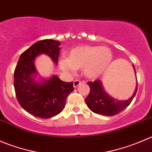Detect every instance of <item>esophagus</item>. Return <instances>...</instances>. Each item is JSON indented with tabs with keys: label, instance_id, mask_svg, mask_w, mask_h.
I'll list each match as a JSON object with an SVG mask.
<instances>
[{
	"label": "esophagus",
	"instance_id": "1",
	"mask_svg": "<svg viewBox=\"0 0 152 152\" xmlns=\"http://www.w3.org/2000/svg\"><path fill=\"white\" fill-rule=\"evenodd\" d=\"M81 84H82V82H80L79 80H75L74 82H73V87H74V88H76V87H77L79 85H81Z\"/></svg>",
	"mask_w": 152,
	"mask_h": 152
}]
</instances>
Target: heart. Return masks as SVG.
<instances>
[{
    "instance_id": "b5f03b06",
    "label": "heart",
    "mask_w": 152,
    "mask_h": 152,
    "mask_svg": "<svg viewBox=\"0 0 152 152\" xmlns=\"http://www.w3.org/2000/svg\"><path fill=\"white\" fill-rule=\"evenodd\" d=\"M113 61V54L108 48L81 46L72 49L67 59L59 60V67L67 73H73L75 69H82V73L90 79L103 74Z\"/></svg>"
}]
</instances>
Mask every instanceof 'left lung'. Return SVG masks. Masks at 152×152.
Masks as SVG:
<instances>
[{
  "mask_svg": "<svg viewBox=\"0 0 152 152\" xmlns=\"http://www.w3.org/2000/svg\"><path fill=\"white\" fill-rule=\"evenodd\" d=\"M132 66L136 74L134 66ZM87 84L90 89L88 96L85 99L87 107L93 113L107 116L115 115L126 108L133 100L137 90V87L132 96L128 100L118 101L106 93L101 81L96 80L94 82H88Z\"/></svg>",
  "mask_w": 152,
  "mask_h": 152,
  "instance_id": "8db88e82",
  "label": "left lung"
}]
</instances>
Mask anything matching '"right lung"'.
Wrapping results in <instances>:
<instances>
[{
	"label": "right lung",
	"mask_w": 152,
	"mask_h": 152,
	"mask_svg": "<svg viewBox=\"0 0 152 152\" xmlns=\"http://www.w3.org/2000/svg\"><path fill=\"white\" fill-rule=\"evenodd\" d=\"M60 42L53 39L39 40L20 55L14 73V87L20 105L31 115L50 118L65 108L67 96L74 90L73 82H65L56 76L48 80L35 82L37 74L35 58L45 53L57 64Z\"/></svg>",
	"instance_id": "right-lung-1"
}]
</instances>
